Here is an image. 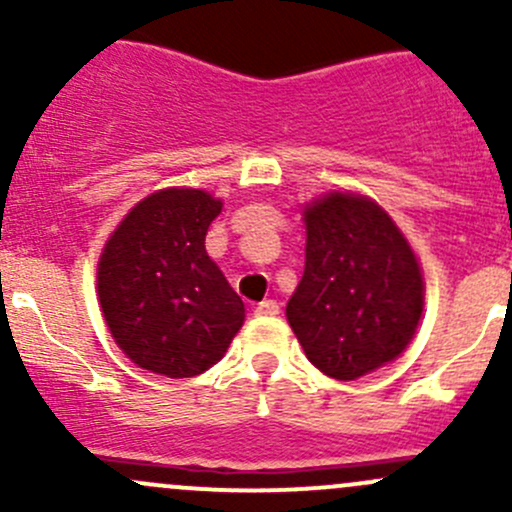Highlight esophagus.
Masks as SVG:
<instances>
[{"mask_svg":"<svg viewBox=\"0 0 512 512\" xmlns=\"http://www.w3.org/2000/svg\"><path fill=\"white\" fill-rule=\"evenodd\" d=\"M255 314L257 317H275V314H280V302L277 299H265V302L257 304Z\"/></svg>","mask_w":512,"mask_h":512,"instance_id":"obj_1","label":"esophagus"}]
</instances>
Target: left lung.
<instances>
[{
	"instance_id": "left-lung-1",
	"label": "left lung",
	"mask_w": 512,
	"mask_h": 512,
	"mask_svg": "<svg viewBox=\"0 0 512 512\" xmlns=\"http://www.w3.org/2000/svg\"><path fill=\"white\" fill-rule=\"evenodd\" d=\"M307 260L289 327L322 374L354 381L414 339L423 277L394 220L364 195L329 193L304 210Z\"/></svg>"
}]
</instances>
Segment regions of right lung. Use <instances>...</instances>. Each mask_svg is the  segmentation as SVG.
I'll return each mask as SVG.
<instances>
[{"label":"right lung","instance_id":"right-lung-1","mask_svg":"<svg viewBox=\"0 0 512 512\" xmlns=\"http://www.w3.org/2000/svg\"><path fill=\"white\" fill-rule=\"evenodd\" d=\"M223 203L168 188L123 218L98 262V299L133 364L188 379L218 364L245 322V304L205 252Z\"/></svg>","mask_w":512,"mask_h":512}]
</instances>
